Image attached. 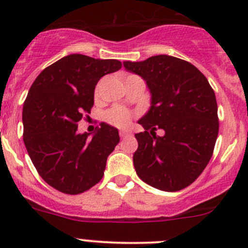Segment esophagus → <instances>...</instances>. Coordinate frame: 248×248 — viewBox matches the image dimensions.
<instances>
[{"mask_svg": "<svg viewBox=\"0 0 248 248\" xmlns=\"http://www.w3.org/2000/svg\"><path fill=\"white\" fill-rule=\"evenodd\" d=\"M131 132L129 131H124V129H122V131H120V137H121V138H126V137H128V136H131Z\"/></svg>", "mask_w": 248, "mask_h": 248, "instance_id": "34e87169", "label": "esophagus"}]
</instances>
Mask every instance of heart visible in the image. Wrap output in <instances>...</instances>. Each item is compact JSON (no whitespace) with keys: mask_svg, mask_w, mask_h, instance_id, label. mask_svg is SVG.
Listing matches in <instances>:
<instances>
[{"mask_svg":"<svg viewBox=\"0 0 248 248\" xmlns=\"http://www.w3.org/2000/svg\"><path fill=\"white\" fill-rule=\"evenodd\" d=\"M132 77V76H128ZM127 77V78H128ZM94 94H99V84L96 86ZM104 120L115 127H127L132 120V115L128 110L122 108H111L104 112Z\"/></svg>","mask_w":248,"mask_h":248,"instance_id":"heart-1","label":"heart"}]
</instances>
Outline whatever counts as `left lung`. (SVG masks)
Listing matches in <instances>:
<instances>
[{"mask_svg":"<svg viewBox=\"0 0 248 248\" xmlns=\"http://www.w3.org/2000/svg\"><path fill=\"white\" fill-rule=\"evenodd\" d=\"M124 66L141 77L152 94L151 108L139 120L145 131L136 134L137 174L161 191L186 188L214 154L219 127L214 90L197 67L174 56L157 55ZM158 129L164 136H156Z\"/></svg>","mask_w":248,"mask_h":248,"instance_id":"left-lung-1","label":"left lung"}]
</instances>
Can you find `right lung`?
<instances>
[{"label": "right lung", "instance_id": "1", "mask_svg": "<svg viewBox=\"0 0 248 248\" xmlns=\"http://www.w3.org/2000/svg\"><path fill=\"white\" fill-rule=\"evenodd\" d=\"M121 67L117 60L72 54L46 67L30 89L22 108L25 146L42 179L62 193H82L103 177L119 131L101 124L90 138L78 133V122L93 107L98 80Z\"/></svg>", "mask_w": 248, "mask_h": 248}]
</instances>
